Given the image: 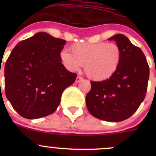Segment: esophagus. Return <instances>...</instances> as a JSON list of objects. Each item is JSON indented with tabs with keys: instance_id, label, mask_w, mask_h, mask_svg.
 Listing matches in <instances>:
<instances>
[{
	"instance_id": "1",
	"label": "esophagus",
	"mask_w": 156,
	"mask_h": 156,
	"mask_svg": "<svg viewBox=\"0 0 156 156\" xmlns=\"http://www.w3.org/2000/svg\"><path fill=\"white\" fill-rule=\"evenodd\" d=\"M82 79H83L82 77L78 76H78L76 77V79H75V82H76V83H78V82H79L80 81H81V80H82Z\"/></svg>"
}]
</instances>
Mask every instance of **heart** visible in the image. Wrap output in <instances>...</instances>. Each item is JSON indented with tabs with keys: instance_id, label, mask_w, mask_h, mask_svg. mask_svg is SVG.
I'll list each match as a JSON object with an SVG mask.
<instances>
[{
	"instance_id": "heart-1",
	"label": "heart",
	"mask_w": 156,
	"mask_h": 156,
	"mask_svg": "<svg viewBox=\"0 0 156 156\" xmlns=\"http://www.w3.org/2000/svg\"><path fill=\"white\" fill-rule=\"evenodd\" d=\"M71 53L62 50L60 59L66 68L75 72L84 65L86 75L94 81L107 80L116 73L122 59V51L115 43H76Z\"/></svg>"
}]
</instances>
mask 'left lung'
Returning a JSON list of instances; mask_svg holds the SVG:
<instances>
[{"label":"left lung","instance_id":"obj_1","mask_svg":"<svg viewBox=\"0 0 156 156\" xmlns=\"http://www.w3.org/2000/svg\"><path fill=\"white\" fill-rule=\"evenodd\" d=\"M122 51V59L113 76L102 81H90L86 96L89 112L106 122H122L130 118L144 101L147 91L149 67L141 49L124 34L108 38Z\"/></svg>","mask_w":156,"mask_h":156}]
</instances>
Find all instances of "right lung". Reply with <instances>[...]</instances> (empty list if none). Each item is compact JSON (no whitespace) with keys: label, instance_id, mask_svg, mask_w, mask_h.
Returning <instances> with one entry per match:
<instances>
[{"label":"right lung","instance_id":"right-lung-1","mask_svg":"<svg viewBox=\"0 0 156 156\" xmlns=\"http://www.w3.org/2000/svg\"><path fill=\"white\" fill-rule=\"evenodd\" d=\"M66 43L39 32L19 42L11 52L4 67L5 94L22 117L35 119L54 112L63 90L76 79L77 74L61 62Z\"/></svg>","mask_w":156,"mask_h":156}]
</instances>
